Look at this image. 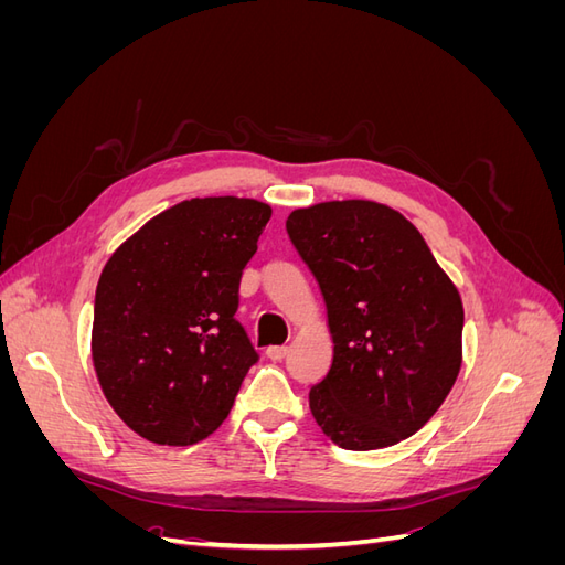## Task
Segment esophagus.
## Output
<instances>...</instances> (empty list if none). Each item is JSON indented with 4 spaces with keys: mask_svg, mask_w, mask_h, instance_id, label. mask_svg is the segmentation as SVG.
<instances>
[{
    "mask_svg": "<svg viewBox=\"0 0 565 565\" xmlns=\"http://www.w3.org/2000/svg\"><path fill=\"white\" fill-rule=\"evenodd\" d=\"M266 355L270 358V361H282V358L287 355V347H268Z\"/></svg>",
    "mask_w": 565,
    "mask_h": 565,
    "instance_id": "esophagus-1",
    "label": "esophagus"
}]
</instances>
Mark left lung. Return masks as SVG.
I'll return each instance as SVG.
<instances>
[{
	"mask_svg": "<svg viewBox=\"0 0 565 565\" xmlns=\"http://www.w3.org/2000/svg\"><path fill=\"white\" fill-rule=\"evenodd\" d=\"M287 235L328 309L334 355L311 413L344 450L396 446L434 417L461 367L465 309L409 221L372 200L295 210Z\"/></svg>",
	"mask_w": 565,
	"mask_h": 565,
	"instance_id": "8db88e82",
	"label": "left lung"
}]
</instances>
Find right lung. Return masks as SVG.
<instances>
[{
    "instance_id": "1",
    "label": "right lung",
    "mask_w": 565,
    "mask_h": 565,
    "mask_svg": "<svg viewBox=\"0 0 565 565\" xmlns=\"http://www.w3.org/2000/svg\"><path fill=\"white\" fill-rule=\"evenodd\" d=\"M268 218V204L252 198L183 200L104 266L92 361L106 401L141 438L193 446L228 417L259 358L235 311Z\"/></svg>"
}]
</instances>
